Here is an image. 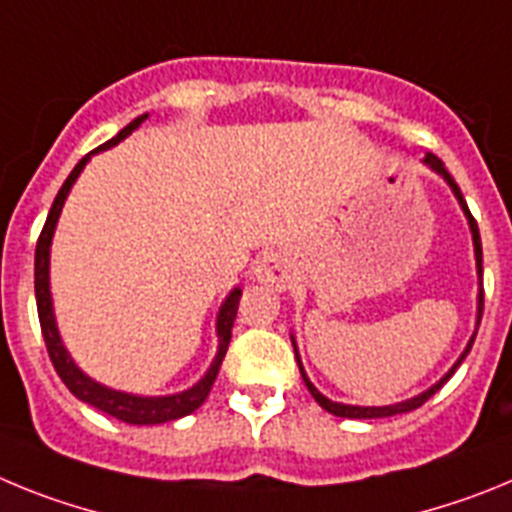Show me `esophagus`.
I'll use <instances>...</instances> for the list:
<instances>
[{
    "label": "esophagus",
    "instance_id": "esophagus-1",
    "mask_svg": "<svg viewBox=\"0 0 512 512\" xmlns=\"http://www.w3.org/2000/svg\"><path fill=\"white\" fill-rule=\"evenodd\" d=\"M256 277L264 284H269V287L282 289L289 279L287 259H284L282 253H266L264 259L259 261V266H256Z\"/></svg>",
    "mask_w": 512,
    "mask_h": 512
}]
</instances>
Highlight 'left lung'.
<instances>
[{"label":"left lung","instance_id":"left-lung-1","mask_svg":"<svg viewBox=\"0 0 512 512\" xmlns=\"http://www.w3.org/2000/svg\"><path fill=\"white\" fill-rule=\"evenodd\" d=\"M425 164L433 166V169H436L438 174H441L443 179H446V182L451 184V189H454V194H456V197H459L461 207H464V212H467V217H469V228H472V238H474V253H477V266H479V271H482V241H479L477 220H474V215H472V212H469V207H467V202H464V194H461L459 184H456V182H454V176H451L449 171H446V166H443L441 158L433 156V153H428V156H425ZM482 310H485V292H482V295H479L477 328H479V320H482ZM474 336H477V333H474ZM472 343H474V338H472V341H469L467 351H464V354H461V359L456 361V366H459L461 361H464V356L469 354V348H472ZM295 354H297V348H295ZM297 364H300V356H297ZM456 366H454V369H456ZM454 369H451V372L446 374V377H443L441 382L433 384L431 390L423 392V395H418V397H413V400H408V402H400V405H387V408H354V405H341V402H330L328 397L320 395V392L315 390V387H312V384H310V379H307L305 369H302V364H300V374H302V379H305V384H307V390H310V395L315 397V402H318L320 408H325V410H328V413L338 415V418H390V415H397V413H410V410L420 408V405H423V402L428 400V397L436 395V392L441 390L443 384L449 382V377H451V374H454Z\"/></svg>","mask_w":512,"mask_h":512}]
</instances>
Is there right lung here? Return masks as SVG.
<instances>
[{"instance_id":"right-lung-1","label":"right lung","mask_w":512,"mask_h":512,"mask_svg":"<svg viewBox=\"0 0 512 512\" xmlns=\"http://www.w3.org/2000/svg\"><path fill=\"white\" fill-rule=\"evenodd\" d=\"M146 117L148 115L135 117V120L130 122V125H125L115 138L102 143L99 151L120 143V140L125 138V135L133 133V130L138 128L140 122L146 120ZM87 158L89 156L81 158L79 164L74 166V171L69 174V179L63 182L61 189H58L51 212H48V220H45L43 230H40L38 235V246H35V300H38V318H40V330H43V338H45V348H48V356H51L53 366H56V372L58 377L63 379V384H66V387H69L81 402H89V405H94V408L102 410V413L112 415V418L122 420V423H133V425L169 423V420L184 418V415L194 413V410L200 408L202 402L207 400V395H210L212 384H215L217 372H220V364H223L225 359V351H228L230 330H233L235 312H238L241 289H233V292H230L223 310H220V315H217L220 351H217L215 361H212L210 372L205 374V379L194 384L192 390L182 392V395H171V397H133V395H125V392L107 390V387H102V384L92 382L87 374H81L79 369H76L74 361H71V356L66 354V348H63L61 338H58L56 320H53L51 292H48V248H51V235H53V228H56L58 215H61L63 200H66V194H69L71 184L76 182L79 171L84 169V164H87Z\"/></svg>"}]
</instances>
